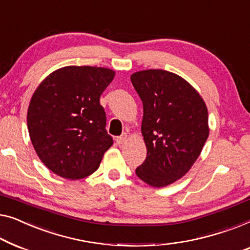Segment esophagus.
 <instances>
[{"mask_svg":"<svg viewBox=\"0 0 250 250\" xmlns=\"http://www.w3.org/2000/svg\"><path fill=\"white\" fill-rule=\"evenodd\" d=\"M126 138H128V135H126V132H124L121 136H119L115 138V142H117L118 145H122V144L125 143Z\"/></svg>","mask_w":250,"mask_h":250,"instance_id":"1","label":"esophagus"}]
</instances>
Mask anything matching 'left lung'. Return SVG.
<instances>
[{
  "mask_svg": "<svg viewBox=\"0 0 250 250\" xmlns=\"http://www.w3.org/2000/svg\"><path fill=\"white\" fill-rule=\"evenodd\" d=\"M130 79L143 102L147 147L136 174L149 186L164 187L184 177L198 159L209 133L206 104L190 83L165 70H144Z\"/></svg>",
  "mask_w": 250,
  "mask_h": 250,
  "instance_id": "obj_1",
  "label": "left lung"
}]
</instances>
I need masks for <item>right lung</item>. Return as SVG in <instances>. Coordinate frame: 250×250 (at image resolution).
Returning a JSON list of instances; mask_svg holds the SVG:
<instances>
[{"label":"right lung","instance_id":"obj_1","mask_svg":"<svg viewBox=\"0 0 250 250\" xmlns=\"http://www.w3.org/2000/svg\"><path fill=\"white\" fill-rule=\"evenodd\" d=\"M114 78L113 70L64 66L44 79L27 113L30 140L52 172L70 180L85 178L100 167L113 145L100 97Z\"/></svg>","mask_w":250,"mask_h":250}]
</instances>
